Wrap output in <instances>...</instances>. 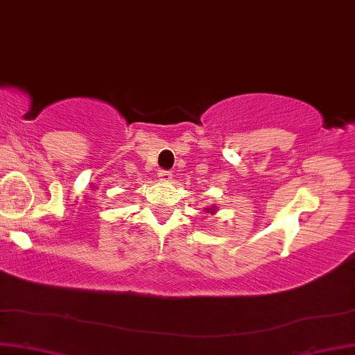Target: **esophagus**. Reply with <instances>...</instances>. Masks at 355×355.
Wrapping results in <instances>:
<instances>
[{
  "label": "esophagus",
  "instance_id": "esophagus-1",
  "mask_svg": "<svg viewBox=\"0 0 355 355\" xmlns=\"http://www.w3.org/2000/svg\"><path fill=\"white\" fill-rule=\"evenodd\" d=\"M158 178H160L162 181L169 182L173 179V174H171V171H160V173H158Z\"/></svg>",
  "mask_w": 355,
  "mask_h": 355
}]
</instances>
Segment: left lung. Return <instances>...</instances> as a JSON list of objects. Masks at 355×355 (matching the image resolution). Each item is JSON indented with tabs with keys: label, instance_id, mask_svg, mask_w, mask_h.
Returning a JSON list of instances; mask_svg holds the SVG:
<instances>
[{
	"label": "left lung",
	"instance_id": "left-lung-1",
	"mask_svg": "<svg viewBox=\"0 0 355 355\" xmlns=\"http://www.w3.org/2000/svg\"><path fill=\"white\" fill-rule=\"evenodd\" d=\"M216 209H218V208H216V207H213V208H207V213H216Z\"/></svg>",
	"mask_w": 355,
	"mask_h": 355
}]
</instances>
